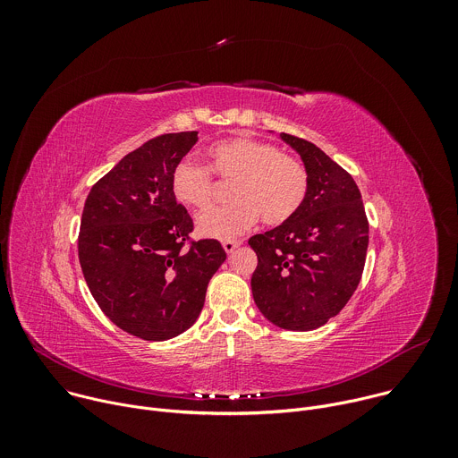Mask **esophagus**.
Instances as JSON below:
<instances>
[{
  "label": "esophagus",
  "instance_id": "1",
  "mask_svg": "<svg viewBox=\"0 0 458 458\" xmlns=\"http://www.w3.org/2000/svg\"><path fill=\"white\" fill-rule=\"evenodd\" d=\"M239 244H241L239 241H225V242H223V248H225L226 253H233V250H235Z\"/></svg>",
  "mask_w": 458,
  "mask_h": 458
}]
</instances>
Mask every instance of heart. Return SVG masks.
<instances>
[{"instance_id":"1","label":"heart","mask_w":458,"mask_h":458,"mask_svg":"<svg viewBox=\"0 0 458 458\" xmlns=\"http://www.w3.org/2000/svg\"><path fill=\"white\" fill-rule=\"evenodd\" d=\"M210 167L225 181H233L228 207L198 217V228L212 239L232 241L248 232L263 216L270 226L288 223L308 193V172L276 145L250 136L228 138L208 148ZM174 198L188 208L205 210L214 198L216 181L208 166L182 157L172 170Z\"/></svg>"}]
</instances>
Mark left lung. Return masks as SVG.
<instances>
[{
  "mask_svg": "<svg viewBox=\"0 0 458 458\" xmlns=\"http://www.w3.org/2000/svg\"><path fill=\"white\" fill-rule=\"evenodd\" d=\"M302 159L308 193L284 225L250 237L257 253L253 301L283 330L310 332L335 317L357 290L368 219L353 177L313 143L281 134Z\"/></svg>",
  "mask_w": 458,
  "mask_h": 458,
  "instance_id": "obj_1",
  "label": "left lung"
}]
</instances>
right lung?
Returning a JSON list of instances; mask_svg holds the SVG:
<instances>
[{
	"label": "right lung",
	"mask_w": 458,
	"mask_h": 458,
	"mask_svg": "<svg viewBox=\"0 0 458 458\" xmlns=\"http://www.w3.org/2000/svg\"><path fill=\"white\" fill-rule=\"evenodd\" d=\"M198 132L163 134L126 154L90 190L78 253L103 313L143 341H166L198 320L226 251L216 239L191 241L193 221L172 193L174 166Z\"/></svg>",
	"instance_id": "add662e5"
}]
</instances>
